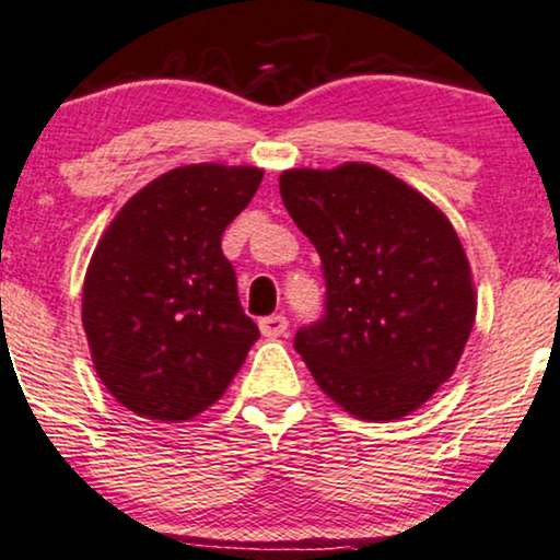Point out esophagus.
<instances>
[{
	"label": "esophagus",
	"mask_w": 560,
	"mask_h": 560,
	"mask_svg": "<svg viewBox=\"0 0 560 560\" xmlns=\"http://www.w3.org/2000/svg\"><path fill=\"white\" fill-rule=\"evenodd\" d=\"M259 330L265 338H280L288 330V319L282 314H272V317L259 319Z\"/></svg>",
	"instance_id": "34e87169"
}]
</instances>
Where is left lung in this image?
<instances>
[{
	"label": "left lung",
	"instance_id": "1",
	"mask_svg": "<svg viewBox=\"0 0 560 560\" xmlns=\"http://www.w3.org/2000/svg\"><path fill=\"white\" fill-rule=\"evenodd\" d=\"M280 196L325 269V317L295 332L322 390L364 422L409 417L448 383L477 317L451 220L366 162L285 170Z\"/></svg>",
	"mask_w": 560,
	"mask_h": 560
}]
</instances>
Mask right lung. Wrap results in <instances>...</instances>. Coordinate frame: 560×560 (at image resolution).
<instances>
[{"mask_svg": "<svg viewBox=\"0 0 560 560\" xmlns=\"http://www.w3.org/2000/svg\"><path fill=\"white\" fill-rule=\"evenodd\" d=\"M265 170L186 164L125 201L83 280V330L117 404L186 422L222 398L259 327L243 314L222 233Z\"/></svg>", "mask_w": 560, "mask_h": 560, "instance_id": "add662e5", "label": "right lung"}]
</instances>
